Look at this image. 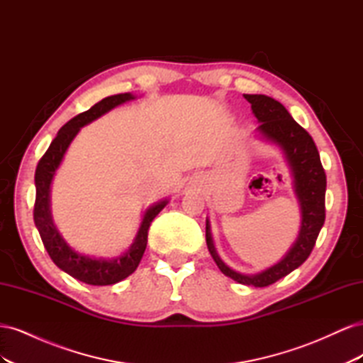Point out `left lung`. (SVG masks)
Segmentation results:
<instances>
[{
  "label": "left lung",
  "mask_w": 363,
  "mask_h": 363,
  "mask_svg": "<svg viewBox=\"0 0 363 363\" xmlns=\"http://www.w3.org/2000/svg\"><path fill=\"white\" fill-rule=\"evenodd\" d=\"M251 111L259 121L255 133L268 144L276 145L286 160L294 192L300 204L301 225L295 242L277 263L256 274H242L230 268L218 256L211 233V223L206 219V242L218 268L224 276L247 286L265 288L286 277L289 272L303 265L312 252L316 238L325 219V172L321 164L320 152L311 135L296 123L281 103L262 94H245Z\"/></svg>",
  "instance_id": "8db88e82"
}]
</instances>
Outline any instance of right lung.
Here are the masks:
<instances>
[{"mask_svg": "<svg viewBox=\"0 0 363 363\" xmlns=\"http://www.w3.org/2000/svg\"><path fill=\"white\" fill-rule=\"evenodd\" d=\"M136 95L133 94H118L107 96L104 100L98 101L92 106L89 111L77 115L71 121H68L60 130L57 136L51 142L50 148L45 155L39 160L35 184H36V203H35V224L43 247L48 251L50 257L56 265L69 274L71 277L80 280L94 286H106V284H115L121 280L127 279L130 274H133L139 265V262L144 256V251L148 242V228L162 208L168 204V200H160L150 206L142 216L138 233L133 242L123 252L121 256L106 259V257H94L83 255V252L72 248L67 240L60 235L59 228L52 221L51 215V184L54 180L60 163L67 155L74 138L79 135L82 127L91 124L92 121L103 116L104 113L111 112L119 104L135 100Z\"/></svg>", "mask_w": 363, "mask_h": 363, "instance_id": "add662e5", "label": "right lung"}]
</instances>
